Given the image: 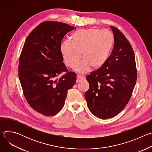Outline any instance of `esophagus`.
<instances>
[{"mask_svg":"<svg viewBox=\"0 0 152 152\" xmlns=\"http://www.w3.org/2000/svg\"><path fill=\"white\" fill-rule=\"evenodd\" d=\"M85 79V77L83 76H80V75H77V79H76V82H79L80 81L82 80L83 79Z\"/></svg>","mask_w":152,"mask_h":152,"instance_id":"obj_1","label":"esophagus"}]
</instances>
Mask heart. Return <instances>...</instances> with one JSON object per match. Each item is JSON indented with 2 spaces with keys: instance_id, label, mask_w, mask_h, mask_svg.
I'll return each instance as SVG.
<instances>
[{
  "instance_id": "1",
  "label": "heart",
  "mask_w": 152,
  "mask_h": 152,
  "mask_svg": "<svg viewBox=\"0 0 152 152\" xmlns=\"http://www.w3.org/2000/svg\"><path fill=\"white\" fill-rule=\"evenodd\" d=\"M70 40L61 45L64 62L73 67L82 55L83 59L75 67L82 73L87 72L91 66L95 69L103 66L110 56L115 41L112 32L97 28L78 30L72 35Z\"/></svg>"
}]
</instances>
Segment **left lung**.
I'll return each mask as SVG.
<instances>
[{"instance_id": "obj_1", "label": "left lung", "mask_w": 152, "mask_h": 152, "mask_svg": "<svg viewBox=\"0 0 152 152\" xmlns=\"http://www.w3.org/2000/svg\"><path fill=\"white\" fill-rule=\"evenodd\" d=\"M112 53L103 66L86 76L90 88L85 94L91 113L101 119L113 118L126 106L137 78L135 58L129 41L114 26Z\"/></svg>"}]
</instances>
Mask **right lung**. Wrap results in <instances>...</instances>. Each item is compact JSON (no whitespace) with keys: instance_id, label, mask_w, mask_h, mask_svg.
<instances>
[{"instance_id":"1","label":"right lung","mask_w":152,"mask_h":152,"mask_svg":"<svg viewBox=\"0 0 152 152\" xmlns=\"http://www.w3.org/2000/svg\"><path fill=\"white\" fill-rule=\"evenodd\" d=\"M75 28L58 21H46L28 36L21 51L18 76L29 104L45 116L59 113L67 91L76 83V74L69 72L60 51L61 40ZM66 72L60 78L57 76Z\"/></svg>"}]
</instances>
